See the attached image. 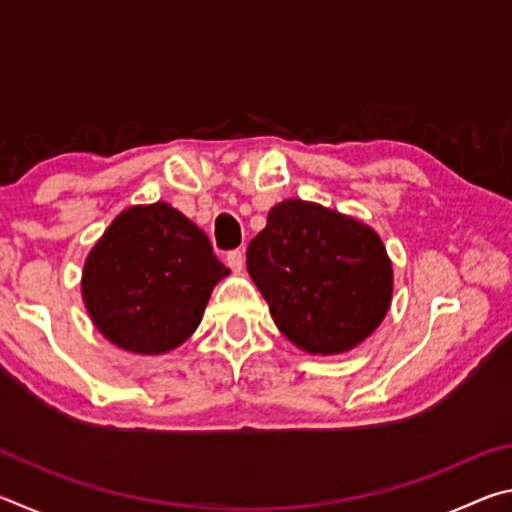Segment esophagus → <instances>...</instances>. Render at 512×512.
<instances>
[{
	"instance_id": "obj_1",
	"label": "esophagus",
	"mask_w": 512,
	"mask_h": 512,
	"mask_svg": "<svg viewBox=\"0 0 512 512\" xmlns=\"http://www.w3.org/2000/svg\"><path fill=\"white\" fill-rule=\"evenodd\" d=\"M225 262H228V266L232 268V271L239 273L241 268H244V253H241L239 248L237 250H230L228 257H225Z\"/></svg>"
}]
</instances>
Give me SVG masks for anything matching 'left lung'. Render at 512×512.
<instances>
[{"label": "left lung", "instance_id": "8db88e82", "mask_svg": "<svg viewBox=\"0 0 512 512\" xmlns=\"http://www.w3.org/2000/svg\"><path fill=\"white\" fill-rule=\"evenodd\" d=\"M246 264L277 329L311 354L352 350L391 307L393 268L377 232L323 205H275Z\"/></svg>", "mask_w": 512, "mask_h": 512}]
</instances>
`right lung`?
<instances>
[{"mask_svg": "<svg viewBox=\"0 0 512 512\" xmlns=\"http://www.w3.org/2000/svg\"><path fill=\"white\" fill-rule=\"evenodd\" d=\"M228 273L201 228L171 205L153 203L110 223L85 262L81 287L108 341L162 354L194 334L214 284Z\"/></svg>", "mask_w": 512, "mask_h": 512, "instance_id": "add662e5", "label": "right lung"}]
</instances>
